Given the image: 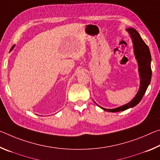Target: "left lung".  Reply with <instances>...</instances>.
Returning a JSON list of instances; mask_svg holds the SVG:
<instances>
[{"label":"left lung","instance_id":"1","mask_svg":"<svg viewBox=\"0 0 160 160\" xmlns=\"http://www.w3.org/2000/svg\"><path fill=\"white\" fill-rule=\"evenodd\" d=\"M126 31L128 32L131 37L133 45L134 55L135 59L138 62V72L140 75V88L136 95L131 102L123 106L118 107L115 109H105L102 107L98 106L103 110L108 112H118L121 111H125L129 108L134 107L141 101L143 95H144L148 87L150 84L152 78V70H151V55L149 48L142 39L141 37L135 29L129 28L126 29Z\"/></svg>","mask_w":160,"mask_h":160}]
</instances>
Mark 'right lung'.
<instances>
[{"instance_id": "add662e5", "label": "right lung", "mask_w": 160, "mask_h": 160, "mask_svg": "<svg viewBox=\"0 0 160 160\" xmlns=\"http://www.w3.org/2000/svg\"><path fill=\"white\" fill-rule=\"evenodd\" d=\"M14 47H15V46H13V47H12V48H11V49H12V48H14Z\"/></svg>"}]
</instances>
